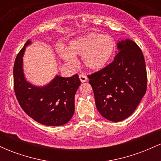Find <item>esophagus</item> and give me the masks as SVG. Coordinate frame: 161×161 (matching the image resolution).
Returning <instances> with one entry per match:
<instances>
[{
	"label": "esophagus",
	"mask_w": 161,
	"mask_h": 161,
	"mask_svg": "<svg viewBox=\"0 0 161 161\" xmlns=\"http://www.w3.org/2000/svg\"><path fill=\"white\" fill-rule=\"evenodd\" d=\"M79 79H80L81 82H86V81L88 80V78H87V76L86 75L80 74V75H79Z\"/></svg>",
	"instance_id": "esophagus-1"
}]
</instances>
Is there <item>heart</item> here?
Listing matches in <instances>:
<instances>
[{
	"label": "heart",
	"instance_id": "obj_1",
	"mask_svg": "<svg viewBox=\"0 0 161 161\" xmlns=\"http://www.w3.org/2000/svg\"><path fill=\"white\" fill-rule=\"evenodd\" d=\"M115 42L108 35L90 32L78 37L69 43V49L59 48V53L66 62L77 63L75 55L82 56V62L88 69L98 71L103 69L114 54Z\"/></svg>",
	"mask_w": 161,
	"mask_h": 161
}]
</instances>
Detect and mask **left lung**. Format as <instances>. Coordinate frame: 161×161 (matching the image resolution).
Listing matches in <instances>:
<instances>
[{
	"label": "left lung",
	"instance_id": "8db88e82",
	"mask_svg": "<svg viewBox=\"0 0 161 161\" xmlns=\"http://www.w3.org/2000/svg\"><path fill=\"white\" fill-rule=\"evenodd\" d=\"M114 61L88 75L97 110L105 119L119 122L135 111L147 90L143 53L130 39L117 43Z\"/></svg>",
	"mask_w": 161,
	"mask_h": 161
}]
</instances>
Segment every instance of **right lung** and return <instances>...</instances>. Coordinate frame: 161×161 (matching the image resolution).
Here are the masks:
<instances>
[{
  "mask_svg": "<svg viewBox=\"0 0 161 161\" xmlns=\"http://www.w3.org/2000/svg\"><path fill=\"white\" fill-rule=\"evenodd\" d=\"M29 44L28 40L14 62V88L18 102L27 115L41 124H66L74 114L75 95L81 84L79 75L69 78L56 75L47 86H32L25 80L23 70V57Z\"/></svg>",
  "mask_w": 161,
  "mask_h": 161,
  "instance_id": "1",
  "label": "right lung"
}]
</instances>
